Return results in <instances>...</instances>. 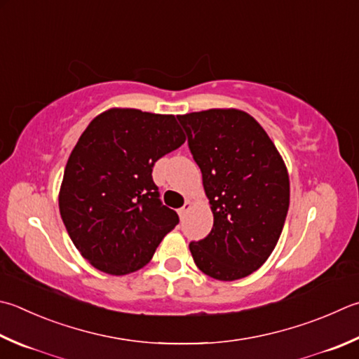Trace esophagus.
I'll list each match as a JSON object with an SVG mask.
<instances>
[{"instance_id":"34e87169","label":"esophagus","mask_w":359,"mask_h":359,"mask_svg":"<svg viewBox=\"0 0 359 359\" xmlns=\"http://www.w3.org/2000/svg\"><path fill=\"white\" fill-rule=\"evenodd\" d=\"M192 208V203L191 201H186L184 203V206H182V208H180L178 209V214H180V217L182 219V217H184V215L187 214V211H189V209H191Z\"/></svg>"}]
</instances>
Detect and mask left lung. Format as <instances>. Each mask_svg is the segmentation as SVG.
<instances>
[{"instance_id": "1", "label": "left lung", "mask_w": 359, "mask_h": 359, "mask_svg": "<svg viewBox=\"0 0 359 359\" xmlns=\"http://www.w3.org/2000/svg\"><path fill=\"white\" fill-rule=\"evenodd\" d=\"M214 214L205 239L191 242L203 273L245 278L272 255L289 209L285 161L264 128L239 109L178 116Z\"/></svg>"}]
</instances>
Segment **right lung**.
<instances>
[{"label": "right lung", "mask_w": 359, "mask_h": 359, "mask_svg": "<svg viewBox=\"0 0 359 359\" xmlns=\"http://www.w3.org/2000/svg\"><path fill=\"white\" fill-rule=\"evenodd\" d=\"M186 142L175 116L112 107L93 118L67 161L59 211L74 247L93 267L126 275L147 266L178 225L153 165Z\"/></svg>", "instance_id": "right-lung-1"}]
</instances>
